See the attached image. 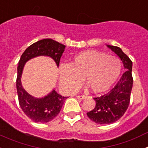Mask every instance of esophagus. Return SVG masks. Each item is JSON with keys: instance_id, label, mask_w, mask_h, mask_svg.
<instances>
[{"instance_id": "esophagus-1", "label": "esophagus", "mask_w": 148, "mask_h": 148, "mask_svg": "<svg viewBox=\"0 0 148 148\" xmlns=\"http://www.w3.org/2000/svg\"><path fill=\"white\" fill-rule=\"evenodd\" d=\"M76 97L78 98V99H85L86 98H87V96H85V95H77Z\"/></svg>"}]
</instances>
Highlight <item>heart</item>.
I'll return each instance as SVG.
<instances>
[{"mask_svg": "<svg viewBox=\"0 0 148 148\" xmlns=\"http://www.w3.org/2000/svg\"><path fill=\"white\" fill-rule=\"evenodd\" d=\"M122 70L119 58L96 50H87L75 55L70 64L58 69L61 88L68 92H75L82 78L95 93L109 90L117 82Z\"/></svg>", "mask_w": 148, "mask_h": 148, "instance_id": "b5f03b06", "label": "heart"}]
</instances>
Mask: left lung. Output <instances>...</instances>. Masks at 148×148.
I'll return each instance as SVG.
<instances>
[{"instance_id":"1","label":"left lung","mask_w":148,"mask_h":148,"mask_svg":"<svg viewBox=\"0 0 148 148\" xmlns=\"http://www.w3.org/2000/svg\"><path fill=\"white\" fill-rule=\"evenodd\" d=\"M107 46L119 57L126 71L108 93L94 98L95 108L87 113V115L90 119L99 125L112 124L125 114L130 104V93L133 87V63L131 60L123 53L121 48L116 46Z\"/></svg>"}]
</instances>
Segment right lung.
<instances>
[{
  "label": "right lung",
  "instance_id": "right-lung-1",
  "mask_svg": "<svg viewBox=\"0 0 148 148\" xmlns=\"http://www.w3.org/2000/svg\"><path fill=\"white\" fill-rule=\"evenodd\" d=\"M65 47L66 46L53 39L40 40L26 49L18 62L16 87L19 104L23 113L35 122L47 123L52 121L60 113L66 97L59 95L55 90L41 98H35L29 94L21 84L23 67L27 61L38 56L49 57L54 60L58 67Z\"/></svg>",
  "mask_w": 148,
  "mask_h": 148
}]
</instances>
